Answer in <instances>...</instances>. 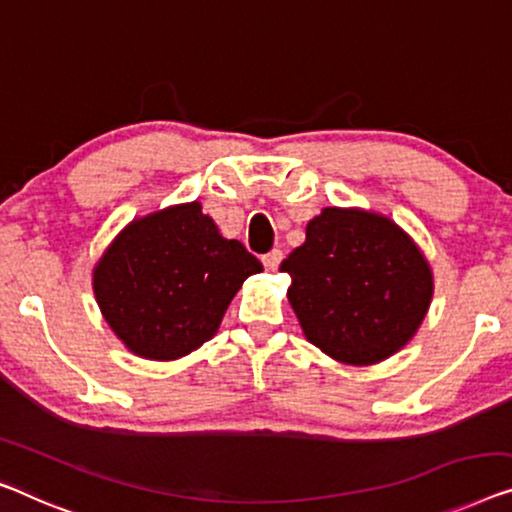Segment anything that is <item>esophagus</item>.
I'll list each match as a JSON object with an SVG mask.
<instances>
[{
  "label": "esophagus",
  "mask_w": 512,
  "mask_h": 512,
  "mask_svg": "<svg viewBox=\"0 0 512 512\" xmlns=\"http://www.w3.org/2000/svg\"><path fill=\"white\" fill-rule=\"evenodd\" d=\"M281 258H284V251L281 249H272V251H268V254L263 256V265H265V270H270V272H274L279 268V263H281Z\"/></svg>",
  "instance_id": "1"
}]
</instances>
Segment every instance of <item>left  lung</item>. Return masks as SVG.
Returning a JSON list of instances; mask_svg holds the SVG:
<instances>
[{"label": "left lung", "mask_w": 512, "mask_h": 512, "mask_svg": "<svg viewBox=\"0 0 512 512\" xmlns=\"http://www.w3.org/2000/svg\"><path fill=\"white\" fill-rule=\"evenodd\" d=\"M281 272L307 339L346 365H374L416 335L432 300L425 256L397 224L374 212L325 210Z\"/></svg>", "instance_id": "obj_1"}]
</instances>
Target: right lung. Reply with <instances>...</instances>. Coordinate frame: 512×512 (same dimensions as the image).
Wrapping results in <instances>:
<instances>
[{"instance_id": "right-lung-1", "label": "right lung", "mask_w": 512, "mask_h": 512, "mask_svg": "<svg viewBox=\"0 0 512 512\" xmlns=\"http://www.w3.org/2000/svg\"><path fill=\"white\" fill-rule=\"evenodd\" d=\"M263 265L221 238L201 203L133 221L94 270L96 302L133 353L182 358L217 332L233 295Z\"/></svg>"}]
</instances>
